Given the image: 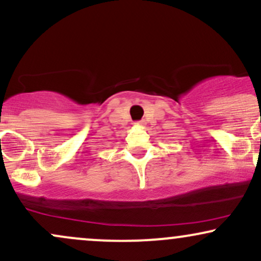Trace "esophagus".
<instances>
[{"label": "esophagus", "instance_id": "esophagus-1", "mask_svg": "<svg viewBox=\"0 0 261 261\" xmlns=\"http://www.w3.org/2000/svg\"><path fill=\"white\" fill-rule=\"evenodd\" d=\"M135 125H137V126H141V125H142V121H140V122H135Z\"/></svg>", "mask_w": 261, "mask_h": 261}]
</instances>
